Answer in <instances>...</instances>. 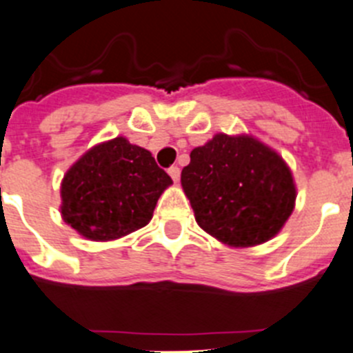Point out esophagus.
<instances>
[{
    "mask_svg": "<svg viewBox=\"0 0 353 353\" xmlns=\"http://www.w3.org/2000/svg\"><path fill=\"white\" fill-rule=\"evenodd\" d=\"M169 174H170V177H172V179H174V183H177V181H179V177H181L179 167L172 165V167H170V169H169Z\"/></svg>",
    "mask_w": 353,
    "mask_h": 353,
    "instance_id": "obj_1",
    "label": "esophagus"
}]
</instances>
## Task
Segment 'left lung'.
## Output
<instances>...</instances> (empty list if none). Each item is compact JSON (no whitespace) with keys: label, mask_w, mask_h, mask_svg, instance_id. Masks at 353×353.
I'll use <instances>...</instances> for the list:
<instances>
[{"label":"left lung","mask_w":353,"mask_h":353,"mask_svg":"<svg viewBox=\"0 0 353 353\" xmlns=\"http://www.w3.org/2000/svg\"><path fill=\"white\" fill-rule=\"evenodd\" d=\"M181 172L201 229L231 246H253L278 234L295 207L285 160L248 136L217 134L191 152Z\"/></svg>","instance_id":"left-lung-1"}]
</instances>
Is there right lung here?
Segmentation results:
<instances>
[{"label": "right lung", "instance_id": "add662e5", "mask_svg": "<svg viewBox=\"0 0 353 353\" xmlns=\"http://www.w3.org/2000/svg\"><path fill=\"white\" fill-rule=\"evenodd\" d=\"M172 179L148 150L115 138L79 159L61 183V215L94 241L143 228Z\"/></svg>", "mask_w": 353, "mask_h": 353}]
</instances>
